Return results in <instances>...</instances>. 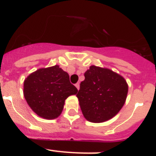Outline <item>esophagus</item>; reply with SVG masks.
<instances>
[{"label": "esophagus", "mask_w": 156, "mask_h": 156, "mask_svg": "<svg viewBox=\"0 0 156 156\" xmlns=\"http://www.w3.org/2000/svg\"><path fill=\"white\" fill-rule=\"evenodd\" d=\"M75 86H76V87L77 89H78V90L80 89V83H76L75 84Z\"/></svg>", "instance_id": "1"}]
</instances>
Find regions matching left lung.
I'll return each mask as SVG.
<instances>
[{
  "mask_svg": "<svg viewBox=\"0 0 156 156\" xmlns=\"http://www.w3.org/2000/svg\"><path fill=\"white\" fill-rule=\"evenodd\" d=\"M76 96L83 116L92 123H103L115 116L127 99L128 85L122 76L92 65L84 73Z\"/></svg>",
  "mask_w": 156,
  "mask_h": 156,
  "instance_id": "left-lung-1",
  "label": "left lung"
}]
</instances>
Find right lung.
<instances>
[{
  "instance_id": "1",
  "label": "right lung",
  "mask_w": 156,
  "mask_h": 156,
  "mask_svg": "<svg viewBox=\"0 0 156 156\" xmlns=\"http://www.w3.org/2000/svg\"><path fill=\"white\" fill-rule=\"evenodd\" d=\"M76 87L69 81V74L59 65L37 69L24 81V96L31 109L46 119L57 118L64 101L76 95Z\"/></svg>"
}]
</instances>
